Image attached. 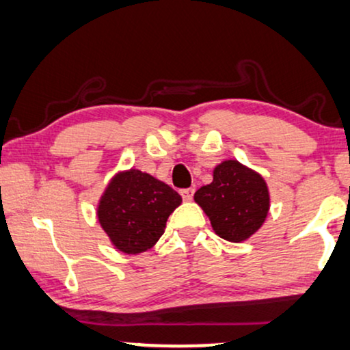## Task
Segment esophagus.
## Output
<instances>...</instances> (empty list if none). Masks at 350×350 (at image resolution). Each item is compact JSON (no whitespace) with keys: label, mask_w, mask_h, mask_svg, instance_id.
<instances>
[{"label":"esophagus","mask_w":350,"mask_h":350,"mask_svg":"<svg viewBox=\"0 0 350 350\" xmlns=\"http://www.w3.org/2000/svg\"><path fill=\"white\" fill-rule=\"evenodd\" d=\"M180 194H181V198L185 199V201H191L193 196H194V189L193 188H185V189H181Z\"/></svg>","instance_id":"obj_1"}]
</instances>
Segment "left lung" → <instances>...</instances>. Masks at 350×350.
<instances>
[{
  "instance_id": "1",
  "label": "left lung",
  "mask_w": 350,
  "mask_h": 350,
  "mask_svg": "<svg viewBox=\"0 0 350 350\" xmlns=\"http://www.w3.org/2000/svg\"><path fill=\"white\" fill-rule=\"evenodd\" d=\"M194 201L206 212L215 233L233 243L256 233L270 206L265 180L238 161L217 165L214 181L199 188Z\"/></svg>"
}]
</instances>
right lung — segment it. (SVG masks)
Instances as JSON below:
<instances>
[{"label":"right lung","mask_w":350,"mask_h":350,"mask_svg":"<svg viewBox=\"0 0 350 350\" xmlns=\"http://www.w3.org/2000/svg\"><path fill=\"white\" fill-rule=\"evenodd\" d=\"M181 196L164 181L131 169L109 183L98 207L103 230L119 251L139 254L164 234L167 219Z\"/></svg>","instance_id":"right-lung-1"}]
</instances>
